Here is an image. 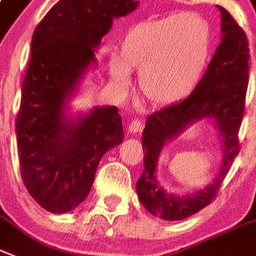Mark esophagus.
Returning <instances> with one entry per match:
<instances>
[{
    "label": "esophagus",
    "mask_w": 256,
    "mask_h": 256,
    "mask_svg": "<svg viewBox=\"0 0 256 256\" xmlns=\"http://www.w3.org/2000/svg\"><path fill=\"white\" fill-rule=\"evenodd\" d=\"M142 130H143V122L139 118L132 120V122L128 126V132H130V134H140Z\"/></svg>",
    "instance_id": "34e87169"
}]
</instances>
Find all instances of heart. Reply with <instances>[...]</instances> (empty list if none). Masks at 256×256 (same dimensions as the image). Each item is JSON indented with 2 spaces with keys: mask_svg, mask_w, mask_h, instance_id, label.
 Masks as SVG:
<instances>
[{
  "mask_svg": "<svg viewBox=\"0 0 256 256\" xmlns=\"http://www.w3.org/2000/svg\"><path fill=\"white\" fill-rule=\"evenodd\" d=\"M210 28L198 13L185 12L139 24L126 34L120 56L109 62L118 88L130 84V68L140 70V89L152 102L184 97L201 76L210 51Z\"/></svg>",
  "mask_w": 256,
  "mask_h": 256,
  "instance_id": "b5f03b06",
  "label": "heart"
}]
</instances>
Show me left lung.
I'll list each match as a JSON object with an SVG mask.
<instances>
[{"label":"left lung","instance_id":"1","mask_svg":"<svg viewBox=\"0 0 256 256\" xmlns=\"http://www.w3.org/2000/svg\"><path fill=\"white\" fill-rule=\"evenodd\" d=\"M217 8L222 12L224 34L201 80L185 100L150 114L143 130L144 170L136 184L138 196L151 214L167 222L184 220L208 206L240 151L239 130L248 86V40L230 12ZM204 116L216 121L226 147L219 176L206 190L182 198L168 194L157 186L154 176L158 154L166 141Z\"/></svg>","mask_w":256,"mask_h":256}]
</instances>
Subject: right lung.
<instances>
[{"label":"right lung","instance_id":"obj_1","mask_svg":"<svg viewBox=\"0 0 256 256\" xmlns=\"http://www.w3.org/2000/svg\"><path fill=\"white\" fill-rule=\"evenodd\" d=\"M138 5L135 0H60L34 30L16 134L22 182L48 212L78 206L104 154L124 139L116 106L96 108L76 122L64 118L63 108L113 18Z\"/></svg>","mask_w":256,"mask_h":256}]
</instances>
